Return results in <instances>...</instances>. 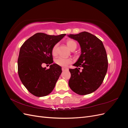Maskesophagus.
<instances>
[{"label":"esophagus","instance_id":"esophagus-1","mask_svg":"<svg viewBox=\"0 0 128 128\" xmlns=\"http://www.w3.org/2000/svg\"><path fill=\"white\" fill-rule=\"evenodd\" d=\"M68 69L66 67H62V71H65V70H68Z\"/></svg>","mask_w":128,"mask_h":128}]
</instances>
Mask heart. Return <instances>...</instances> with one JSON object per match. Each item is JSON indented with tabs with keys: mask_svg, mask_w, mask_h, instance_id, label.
I'll use <instances>...</instances> for the list:
<instances>
[{
	"mask_svg": "<svg viewBox=\"0 0 128 128\" xmlns=\"http://www.w3.org/2000/svg\"><path fill=\"white\" fill-rule=\"evenodd\" d=\"M66 44L69 49L72 51L75 50L77 48V43L72 40H68L66 41ZM58 44H56L53 46L52 49V53L53 56H56V49L58 47ZM55 62L57 64L62 67H65L69 64H70L72 62V59L70 58H66L64 57L59 56L55 60Z\"/></svg>",
	"mask_w": 128,
	"mask_h": 128,
	"instance_id": "obj_1",
	"label": "heart"
}]
</instances>
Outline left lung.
<instances>
[{"label":"left lung","instance_id":"left-lung-1","mask_svg":"<svg viewBox=\"0 0 128 128\" xmlns=\"http://www.w3.org/2000/svg\"><path fill=\"white\" fill-rule=\"evenodd\" d=\"M79 42L81 54L73 64L77 68L69 69L71 74L69 86L76 94H91L101 86L107 71L108 59L102 42L98 38L86 32L68 35ZM78 67V68H77ZM83 67L82 71H79Z\"/></svg>","mask_w":128,"mask_h":128}]
</instances>
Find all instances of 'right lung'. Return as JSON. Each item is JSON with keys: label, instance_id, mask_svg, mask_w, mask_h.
Returning a JSON list of instances; mask_svg holds the SVG:
<instances>
[{"label": "right lung", "instance_id": "1", "mask_svg": "<svg viewBox=\"0 0 128 128\" xmlns=\"http://www.w3.org/2000/svg\"><path fill=\"white\" fill-rule=\"evenodd\" d=\"M66 34L54 36L37 33L21 46L18 60V74L24 86L33 95L46 96L54 88L62 72L61 67L53 64L47 69L42 64L53 62V46Z\"/></svg>", "mask_w": 128, "mask_h": 128}]
</instances>
